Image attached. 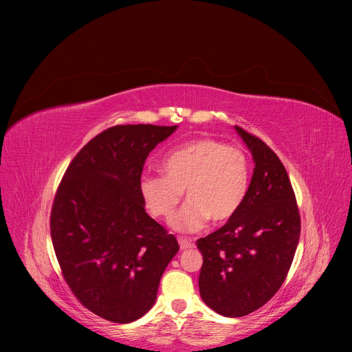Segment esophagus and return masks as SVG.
Masks as SVG:
<instances>
[{
  "label": "esophagus",
  "mask_w": 352,
  "mask_h": 352,
  "mask_svg": "<svg viewBox=\"0 0 352 352\" xmlns=\"http://www.w3.org/2000/svg\"><path fill=\"white\" fill-rule=\"evenodd\" d=\"M178 244L181 250H190L194 247V244L190 241V239H186V238H178Z\"/></svg>",
  "instance_id": "obj_1"
}]
</instances>
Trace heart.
I'll return each mask as SVG.
<instances>
[{
    "label": "heart",
    "mask_w": 352,
    "mask_h": 352,
    "mask_svg": "<svg viewBox=\"0 0 352 352\" xmlns=\"http://www.w3.org/2000/svg\"><path fill=\"white\" fill-rule=\"evenodd\" d=\"M164 175H144L140 192L154 217L168 218L186 190L187 202L170 219L177 232H197L211 219H231L248 192L250 162L238 148L210 138L190 141L161 162Z\"/></svg>",
    "instance_id": "b5f03b06"
}]
</instances>
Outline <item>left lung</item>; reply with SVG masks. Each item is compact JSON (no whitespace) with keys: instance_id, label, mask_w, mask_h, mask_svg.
<instances>
[{"instance_id":"8db88e82","label":"left lung","mask_w":352,"mask_h":352,"mask_svg":"<svg viewBox=\"0 0 352 352\" xmlns=\"http://www.w3.org/2000/svg\"><path fill=\"white\" fill-rule=\"evenodd\" d=\"M254 160L247 197L224 227L199 238V295L211 309L235 318L263 307L280 289L298 245L301 219L280 158L234 126Z\"/></svg>"}]
</instances>
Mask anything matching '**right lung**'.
Returning <instances> with one entry per match:
<instances>
[{"label": "right lung", "instance_id": "add662e5", "mask_svg": "<svg viewBox=\"0 0 352 352\" xmlns=\"http://www.w3.org/2000/svg\"><path fill=\"white\" fill-rule=\"evenodd\" d=\"M178 125H116L92 138L67 168L51 211V239L78 301L101 318L128 324L155 302L178 252L173 234L145 212L146 157Z\"/></svg>", "mask_w": 352, "mask_h": 352}]
</instances>
